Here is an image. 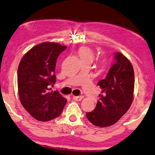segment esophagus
Instances as JSON below:
<instances>
[{
    "mask_svg": "<svg viewBox=\"0 0 155 155\" xmlns=\"http://www.w3.org/2000/svg\"><path fill=\"white\" fill-rule=\"evenodd\" d=\"M72 99H73L74 101H81V99H83V96H74L73 97H72Z\"/></svg>",
    "mask_w": 155,
    "mask_h": 155,
    "instance_id": "obj_1",
    "label": "esophagus"
}]
</instances>
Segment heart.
<instances>
[{"label":"heart","mask_w":155,"mask_h":155,"mask_svg":"<svg viewBox=\"0 0 155 155\" xmlns=\"http://www.w3.org/2000/svg\"><path fill=\"white\" fill-rule=\"evenodd\" d=\"M78 55L81 61H91L94 58V54L93 51L88 47H82L78 51Z\"/></svg>","instance_id":"obj_1"}]
</instances>
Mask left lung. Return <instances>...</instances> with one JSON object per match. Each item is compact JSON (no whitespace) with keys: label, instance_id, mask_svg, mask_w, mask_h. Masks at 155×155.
<instances>
[{"label":"left lung","instance_id":"1","mask_svg":"<svg viewBox=\"0 0 155 155\" xmlns=\"http://www.w3.org/2000/svg\"><path fill=\"white\" fill-rule=\"evenodd\" d=\"M114 63L106 78L97 85L101 88L95 109L86 112L92 124L107 127L119 120L131 105L134 99V71L131 63L120 52L114 54Z\"/></svg>","mask_w":155,"mask_h":155}]
</instances>
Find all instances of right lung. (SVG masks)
<instances>
[{
	"instance_id": "obj_1",
	"label": "right lung",
	"mask_w": 155,
	"mask_h": 155,
	"mask_svg": "<svg viewBox=\"0 0 155 155\" xmlns=\"http://www.w3.org/2000/svg\"><path fill=\"white\" fill-rule=\"evenodd\" d=\"M66 48L57 43H40L25 54L19 64L20 101L27 112L39 121L59 117L67 103L59 91H50L56 83V59Z\"/></svg>"
}]
</instances>
